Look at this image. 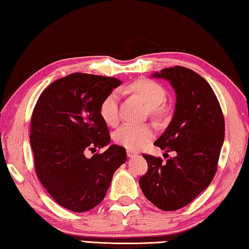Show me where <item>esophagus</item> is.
Segmentation results:
<instances>
[{
	"mask_svg": "<svg viewBox=\"0 0 249 249\" xmlns=\"http://www.w3.org/2000/svg\"><path fill=\"white\" fill-rule=\"evenodd\" d=\"M127 155H128V157H135V156H137V155H138V153H137V151H135V150H131V149H128L127 150Z\"/></svg>",
	"mask_w": 249,
	"mask_h": 249,
	"instance_id": "esophagus-1",
	"label": "esophagus"
}]
</instances>
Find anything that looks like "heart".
<instances>
[{"label":"heart","instance_id":"1","mask_svg":"<svg viewBox=\"0 0 249 249\" xmlns=\"http://www.w3.org/2000/svg\"><path fill=\"white\" fill-rule=\"evenodd\" d=\"M130 89L150 107L154 113H160V106L166 99V91L157 82L138 80L130 85ZM100 116L109 125H116L119 121V91L113 89L100 104ZM154 137V129L149 124H125L114 132L113 139L119 145L129 149H137L146 145Z\"/></svg>","mask_w":249,"mask_h":249}]
</instances>
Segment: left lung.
Segmentation results:
<instances>
[{
  "label": "left lung",
  "instance_id": "obj_1",
  "mask_svg": "<svg viewBox=\"0 0 249 249\" xmlns=\"http://www.w3.org/2000/svg\"><path fill=\"white\" fill-rule=\"evenodd\" d=\"M151 76L164 78L175 89L174 116L155 145L176 155L163 161L143 154L148 171L139 185L157 208L175 211L192 202L214 178L225 140V119L213 89L196 71L174 66Z\"/></svg>",
  "mask_w": 249,
  "mask_h": 249
}]
</instances>
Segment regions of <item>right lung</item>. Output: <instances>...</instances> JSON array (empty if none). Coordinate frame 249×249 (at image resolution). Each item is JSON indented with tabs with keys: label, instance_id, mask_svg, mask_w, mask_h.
I'll use <instances>...</instances> for the list:
<instances>
[{
	"label": "right lung",
	"instance_id": "add662e5",
	"mask_svg": "<svg viewBox=\"0 0 249 249\" xmlns=\"http://www.w3.org/2000/svg\"><path fill=\"white\" fill-rule=\"evenodd\" d=\"M120 84L114 77L73 73L52 83L36 104L30 132L36 173L50 196L68 210L96 207L127 160L125 149L118 145L85 156L111 142L100 104Z\"/></svg>",
	"mask_w": 249,
	"mask_h": 249
}]
</instances>
